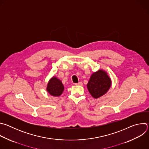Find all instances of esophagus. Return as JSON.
Wrapping results in <instances>:
<instances>
[{
  "label": "esophagus",
  "instance_id": "esophagus-1",
  "mask_svg": "<svg viewBox=\"0 0 149 149\" xmlns=\"http://www.w3.org/2000/svg\"><path fill=\"white\" fill-rule=\"evenodd\" d=\"M75 85H76V86H82V82H79L78 83H75Z\"/></svg>",
  "mask_w": 149,
  "mask_h": 149
}]
</instances>
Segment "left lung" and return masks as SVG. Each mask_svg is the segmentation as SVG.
Masks as SVG:
<instances>
[{
    "mask_svg": "<svg viewBox=\"0 0 149 149\" xmlns=\"http://www.w3.org/2000/svg\"><path fill=\"white\" fill-rule=\"evenodd\" d=\"M111 86V79L104 71L99 70L91 75L87 88L95 98H99L107 92Z\"/></svg>",
    "mask_w": 149,
    "mask_h": 149,
    "instance_id": "1",
    "label": "left lung"
}]
</instances>
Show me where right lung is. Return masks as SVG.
<instances>
[{
  "instance_id": "right-lung-1",
  "label": "right lung",
  "mask_w": 149,
  "mask_h": 149,
  "mask_svg": "<svg viewBox=\"0 0 149 149\" xmlns=\"http://www.w3.org/2000/svg\"><path fill=\"white\" fill-rule=\"evenodd\" d=\"M63 89L64 87L61 81L54 77L50 79L47 86L48 92L53 96H59Z\"/></svg>"
}]
</instances>
